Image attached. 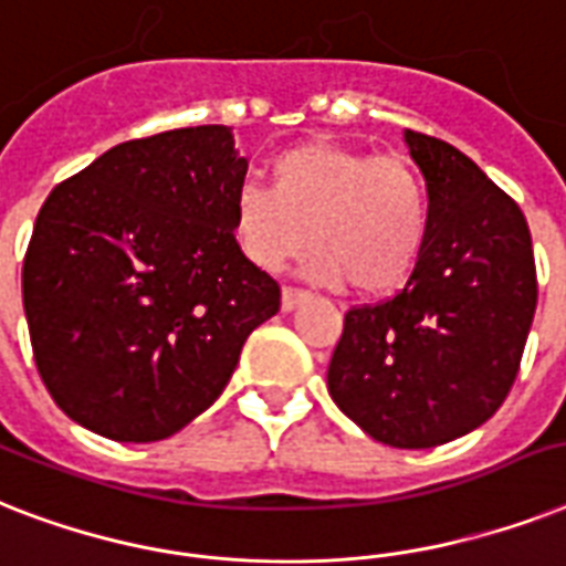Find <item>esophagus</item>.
<instances>
[{
	"label": "esophagus",
	"mask_w": 566,
	"mask_h": 566,
	"mask_svg": "<svg viewBox=\"0 0 566 566\" xmlns=\"http://www.w3.org/2000/svg\"><path fill=\"white\" fill-rule=\"evenodd\" d=\"M310 301V292H301V289H283V312H292L297 310L301 304H306Z\"/></svg>",
	"instance_id": "esophagus-1"
}]
</instances>
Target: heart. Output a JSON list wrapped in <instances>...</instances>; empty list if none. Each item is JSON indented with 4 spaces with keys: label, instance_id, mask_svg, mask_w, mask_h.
I'll return each instance as SVG.
<instances>
[{
    "label": "heart",
    "instance_id": "heart-1",
    "mask_svg": "<svg viewBox=\"0 0 566 566\" xmlns=\"http://www.w3.org/2000/svg\"><path fill=\"white\" fill-rule=\"evenodd\" d=\"M271 189L242 184L230 198L233 242L262 271L315 248L304 274L359 297H388L418 269L429 239V196L403 157L312 139L280 151Z\"/></svg>",
    "mask_w": 566,
    "mask_h": 566
}]
</instances>
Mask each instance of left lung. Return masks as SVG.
Wrapping results in <instances>:
<instances>
[{
  "label": "left lung",
  "instance_id": "8db88e82",
  "mask_svg": "<svg viewBox=\"0 0 566 566\" xmlns=\"http://www.w3.org/2000/svg\"><path fill=\"white\" fill-rule=\"evenodd\" d=\"M403 139L427 180V248L403 292L347 310L327 388L374 441L427 450L503 406L535 318L537 274L512 198L444 139Z\"/></svg>",
  "mask_w": 566,
  "mask_h": 566
}]
</instances>
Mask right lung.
<instances>
[{
	"label": "right lung",
	"instance_id": "1",
	"mask_svg": "<svg viewBox=\"0 0 566 566\" xmlns=\"http://www.w3.org/2000/svg\"><path fill=\"white\" fill-rule=\"evenodd\" d=\"M248 160L224 125L104 151L49 192L22 306L49 395L75 423L148 444L210 409L280 286L230 233Z\"/></svg>",
	"mask_w": 566,
	"mask_h": 566
}]
</instances>
